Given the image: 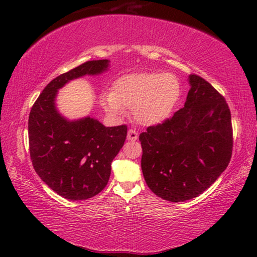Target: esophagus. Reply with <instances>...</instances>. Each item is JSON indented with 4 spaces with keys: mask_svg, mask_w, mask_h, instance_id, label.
Instances as JSON below:
<instances>
[{
    "mask_svg": "<svg viewBox=\"0 0 257 257\" xmlns=\"http://www.w3.org/2000/svg\"><path fill=\"white\" fill-rule=\"evenodd\" d=\"M127 138H128V141H136V139L138 138V133L134 129H129Z\"/></svg>",
    "mask_w": 257,
    "mask_h": 257,
    "instance_id": "obj_1",
    "label": "esophagus"
}]
</instances>
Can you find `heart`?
<instances>
[{"mask_svg":"<svg viewBox=\"0 0 257 257\" xmlns=\"http://www.w3.org/2000/svg\"><path fill=\"white\" fill-rule=\"evenodd\" d=\"M180 90V82L172 73H130L113 82L111 93L102 94L101 104L113 116L123 115L125 108H133L138 122L156 124L170 115Z\"/></svg>","mask_w":257,"mask_h":257,"instance_id":"1","label":"heart"}]
</instances>
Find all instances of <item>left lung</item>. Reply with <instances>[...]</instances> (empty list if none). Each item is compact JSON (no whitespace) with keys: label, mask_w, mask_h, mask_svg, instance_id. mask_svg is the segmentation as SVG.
Masks as SVG:
<instances>
[{"label":"left lung","mask_w":257,"mask_h":257,"mask_svg":"<svg viewBox=\"0 0 257 257\" xmlns=\"http://www.w3.org/2000/svg\"><path fill=\"white\" fill-rule=\"evenodd\" d=\"M185 106L139 135L147 186L175 203L197 197L214 184L227 169L233 146L224 97L197 75L191 73Z\"/></svg>","instance_id":"obj_1"}]
</instances>
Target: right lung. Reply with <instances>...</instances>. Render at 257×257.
Here are the masks:
<instances>
[{"mask_svg": "<svg viewBox=\"0 0 257 257\" xmlns=\"http://www.w3.org/2000/svg\"><path fill=\"white\" fill-rule=\"evenodd\" d=\"M107 60H93L54 78L29 113L33 167L56 194L71 201L94 197L105 188L111 163L127 137V125L105 127L90 116L69 121L55 107L58 89L68 81L107 70Z\"/></svg>", "mask_w": 257, "mask_h": 257, "instance_id": "right-lung-1", "label": "right lung"}]
</instances>
